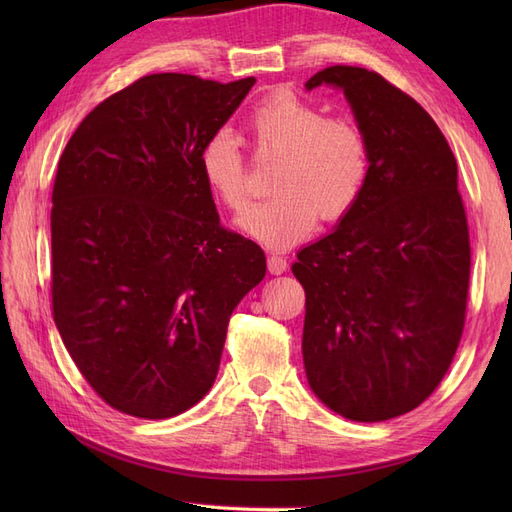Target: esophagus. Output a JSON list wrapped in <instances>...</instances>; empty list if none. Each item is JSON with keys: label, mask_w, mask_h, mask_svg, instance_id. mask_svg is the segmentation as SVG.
<instances>
[{"label": "esophagus", "mask_w": 512, "mask_h": 512, "mask_svg": "<svg viewBox=\"0 0 512 512\" xmlns=\"http://www.w3.org/2000/svg\"><path fill=\"white\" fill-rule=\"evenodd\" d=\"M267 269H269L271 275H282L288 269V262H286V258L273 254V256L267 258Z\"/></svg>", "instance_id": "obj_1"}]
</instances>
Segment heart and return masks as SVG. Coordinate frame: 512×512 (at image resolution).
<instances>
[{"label": "heart", "mask_w": 512, "mask_h": 512, "mask_svg": "<svg viewBox=\"0 0 512 512\" xmlns=\"http://www.w3.org/2000/svg\"><path fill=\"white\" fill-rule=\"evenodd\" d=\"M258 156H282L273 173V198L247 209L239 226L267 247L305 239L320 220L339 222L359 205L369 179V147L363 130L344 117L290 91H277L247 117ZM198 170L207 190L230 211L250 200L245 156L226 130L200 147Z\"/></svg>", "instance_id": "obj_1"}]
</instances>
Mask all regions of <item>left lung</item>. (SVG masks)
<instances>
[{
  "mask_svg": "<svg viewBox=\"0 0 512 512\" xmlns=\"http://www.w3.org/2000/svg\"><path fill=\"white\" fill-rule=\"evenodd\" d=\"M344 91L369 147L365 192L331 235L303 247V363L324 406L389 421L421 406L466 322L470 235L457 162L425 108L378 72L331 66L307 89Z\"/></svg>",
  "mask_w": 512,
  "mask_h": 512,
  "instance_id": "1",
  "label": "left lung"
}]
</instances>
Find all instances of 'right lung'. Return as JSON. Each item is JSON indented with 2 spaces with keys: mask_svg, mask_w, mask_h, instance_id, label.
<instances>
[{
  "mask_svg": "<svg viewBox=\"0 0 512 512\" xmlns=\"http://www.w3.org/2000/svg\"><path fill=\"white\" fill-rule=\"evenodd\" d=\"M254 83L143 76L100 102L59 158L53 318L91 389L123 414L198 404L232 309L265 277V252L220 224L198 170Z\"/></svg>",
  "mask_w": 512,
  "mask_h": 512,
  "instance_id": "right-lung-1",
  "label": "right lung"
}]
</instances>
